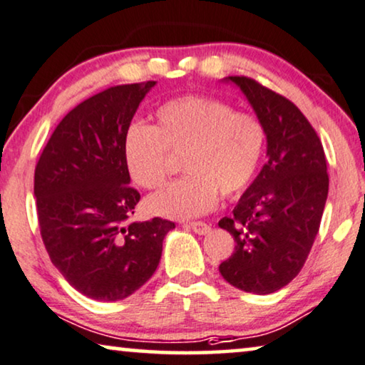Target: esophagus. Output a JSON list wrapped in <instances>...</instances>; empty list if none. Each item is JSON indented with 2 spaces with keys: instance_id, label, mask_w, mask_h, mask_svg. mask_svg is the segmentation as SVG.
Masks as SVG:
<instances>
[{
  "instance_id": "obj_1",
  "label": "esophagus",
  "mask_w": 365,
  "mask_h": 365,
  "mask_svg": "<svg viewBox=\"0 0 365 365\" xmlns=\"http://www.w3.org/2000/svg\"><path fill=\"white\" fill-rule=\"evenodd\" d=\"M190 230L197 232V235H206V232H210V225H206V222H201V221H195V222H188L187 225Z\"/></svg>"
}]
</instances>
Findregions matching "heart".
Returning <instances> with one entry per match:
<instances>
[{
  "label": "heart",
  "mask_w": 365,
  "mask_h": 365,
  "mask_svg": "<svg viewBox=\"0 0 365 365\" xmlns=\"http://www.w3.org/2000/svg\"><path fill=\"white\" fill-rule=\"evenodd\" d=\"M267 130L257 116L205 95L168 100L155 110V126L133 121L124 130L123 157L133 180L154 190L170 173V155H183L187 175L148 200L154 215L187 220L251 187L262 162Z\"/></svg>",
  "instance_id": "1"
}]
</instances>
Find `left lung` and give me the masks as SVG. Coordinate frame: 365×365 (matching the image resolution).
Returning <instances> with one entry per match:
<instances>
[{
	"label": "left lung",
	"instance_id": "left-lung-1",
	"mask_svg": "<svg viewBox=\"0 0 365 365\" xmlns=\"http://www.w3.org/2000/svg\"><path fill=\"white\" fill-rule=\"evenodd\" d=\"M251 103L267 130L262 170L217 222L236 247L220 272L239 290L267 295L295 279L319 231L328 198L323 144L304 114L249 77H227Z\"/></svg>",
	"mask_w": 365,
	"mask_h": 365
}]
</instances>
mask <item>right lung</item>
<instances>
[{"label":"right lung","instance_id":"obj_1","mask_svg":"<svg viewBox=\"0 0 365 365\" xmlns=\"http://www.w3.org/2000/svg\"><path fill=\"white\" fill-rule=\"evenodd\" d=\"M155 81L116 85L81 101L57 124L37 160L34 195L48 257L75 290L123 300L154 274L175 222H130L140 195L129 185L124 130Z\"/></svg>","mask_w":365,"mask_h":365}]
</instances>
